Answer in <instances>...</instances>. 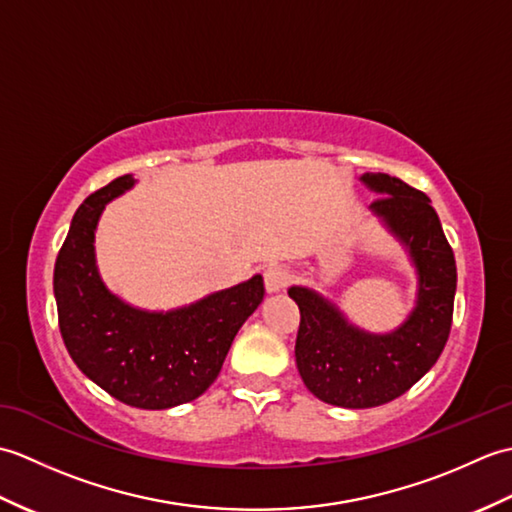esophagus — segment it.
<instances>
[{
	"label": "esophagus",
	"instance_id": "esophagus-1",
	"mask_svg": "<svg viewBox=\"0 0 512 512\" xmlns=\"http://www.w3.org/2000/svg\"><path fill=\"white\" fill-rule=\"evenodd\" d=\"M264 284L268 292H279L284 290L290 284V270L281 264L275 266H268L264 270Z\"/></svg>",
	"mask_w": 512,
	"mask_h": 512
}]
</instances>
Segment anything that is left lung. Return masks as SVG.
<instances>
[{"instance_id": "left-lung-1", "label": "left lung", "mask_w": 512, "mask_h": 512, "mask_svg": "<svg viewBox=\"0 0 512 512\" xmlns=\"http://www.w3.org/2000/svg\"><path fill=\"white\" fill-rule=\"evenodd\" d=\"M361 182L378 195L369 211L416 268V306L398 328L378 334L358 328L317 290L288 288L301 310L295 356L303 383L319 400L345 409L385 405L436 365L458 286L453 250L427 195L387 173H363Z\"/></svg>"}]
</instances>
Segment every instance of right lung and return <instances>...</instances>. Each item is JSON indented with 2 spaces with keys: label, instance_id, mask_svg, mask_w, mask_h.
<instances>
[{
  "label": "right lung",
  "instance_id": "add662e5",
  "mask_svg": "<svg viewBox=\"0 0 512 512\" xmlns=\"http://www.w3.org/2000/svg\"><path fill=\"white\" fill-rule=\"evenodd\" d=\"M134 184L127 173L76 209L54 264L59 330L76 367L107 394L138 409H171L213 385L235 334L264 299V279L167 312L114 295L96 266L94 233L105 204Z\"/></svg>",
  "mask_w": 512,
  "mask_h": 512
}]
</instances>
